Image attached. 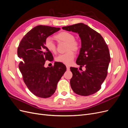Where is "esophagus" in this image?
Here are the masks:
<instances>
[{"label": "esophagus", "instance_id": "1", "mask_svg": "<svg viewBox=\"0 0 128 128\" xmlns=\"http://www.w3.org/2000/svg\"><path fill=\"white\" fill-rule=\"evenodd\" d=\"M66 68H67V70H70V67H69L68 66H66Z\"/></svg>", "mask_w": 128, "mask_h": 128}]
</instances>
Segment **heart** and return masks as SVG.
Returning a JSON list of instances; mask_svg holds the SVG:
<instances>
[{
    "label": "heart",
    "instance_id": "heart-1",
    "mask_svg": "<svg viewBox=\"0 0 128 128\" xmlns=\"http://www.w3.org/2000/svg\"><path fill=\"white\" fill-rule=\"evenodd\" d=\"M55 38L58 42H67V53L58 55L56 58V60L59 62L65 64H70L74 59L75 53L73 51H77L80 48L78 42L75 40V37L73 34L67 32H61L55 36ZM44 44L48 51L53 53L56 52V45L51 37H48L45 39Z\"/></svg>",
    "mask_w": 128,
    "mask_h": 128
}]
</instances>
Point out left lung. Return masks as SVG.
<instances>
[{"mask_svg": "<svg viewBox=\"0 0 128 128\" xmlns=\"http://www.w3.org/2000/svg\"><path fill=\"white\" fill-rule=\"evenodd\" d=\"M62 29L77 33L81 40V48L76 60L85 71L72 67V77L70 83L76 94L88 96L98 91L105 80L110 61L109 49L101 34L88 26L80 23L62 27Z\"/></svg>", "mask_w": 128, "mask_h": 128, "instance_id": "obj_1", "label": "left lung"}]
</instances>
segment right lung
I'll return each mask as SVG.
<instances>
[{"instance_id":"add662e5","label":"right lung","mask_w":128,"mask_h":128,"mask_svg":"<svg viewBox=\"0 0 128 128\" xmlns=\"http://www.w3.org/2000/svg\"><path fill=\"white\" fill-rule=\"evenodd\" d=\"M60 29L37 26L24 37L18 48V56L22 60L18 67L24 82L29 90L38 97L51 96L66 70L64 64L58 62H55L53 67H44L46 60H53L52 54L45 48V40Z\"/></svg>"}]
</instances>
